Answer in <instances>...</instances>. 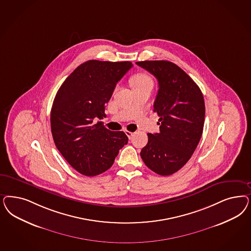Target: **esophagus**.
I'll return each instance as SVG.
<instances>
[{
	"label": "esophagus",
	"mask_w": 251,
	"mask_h": 251,
	"mask_svg": "<svg viewBox=\"0 0 251 251\" xmlns=\"http://www.w3.org/2000/svg\"><path fill=\"white\" fill-rule=\"evenodd\" d=\"M126 134L127 135V137H128V138H133V136H134V134H135V133H134V132H130V131H127V130H126Z\"/></svg>",
	"instance_id": "esophagus-1"
}]
</instances>
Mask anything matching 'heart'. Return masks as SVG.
<instances>
[{
    "label": "heart",
    "mask_w": 251,
    "mask_h": 251,
    "mask_svg": "<svg viewBox=\"0 0 251 251\" xmlns=\"http://www.w3.org/2000/svg\"><path fill=\"white\" fill-rule=\"evenodd\" d=\"M149 82H152L151 78L146 75V74H138L136 75H134L132 78H131V85L133 88H136V87H139V86H142L146 83H149Z\"/></svg>",
    "instance_id": "b5f03b06"
}]
</instances>
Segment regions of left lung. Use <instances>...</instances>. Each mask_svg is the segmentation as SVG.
Wrapping results in <instances>:
<instances>
[{"label":"left lung","instance_id":"8db88e82","mask_svg":"<svg viewBox=\"0 0 251 251\" xmlns=\"http://www.w3.org/2000/svg\"><path fill=\"white\" fill-rule=\"evenodd\" d=\"M137 65L152 74L159 83L154 113L159 115L160 132L148 134L140 156L160 176L180 170L194 153L202 135L205 103L193 79L169 61H143Z\"/></svg>","mask_w":251,"mask_h":251}]
</instances>
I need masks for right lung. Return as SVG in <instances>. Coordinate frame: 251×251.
<instances>
[{"instance_id":"add662e5","label":"right lung","mask_w":251,"mask_h":251,"mask_svg":"<svg viewBox=\"0 0 251 251\" xmlns=\"http://www.w3.org/2000/svg\"><path fill=\"white\" fill-rule=\"evenodd\" d=\"M131 62L89 60L77 66L57 91L50 112V128L57 150L75 170L95 176L108 170L127 144L123 131L107 129L106 103Z\"/></svg>"}]
</instances>
